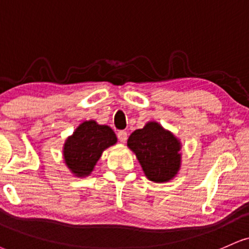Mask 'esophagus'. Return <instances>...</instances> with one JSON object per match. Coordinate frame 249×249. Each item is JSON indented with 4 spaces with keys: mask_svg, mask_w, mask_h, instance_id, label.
<instances>
[{
    "mask_svg": "<svg viewBox=\"0 0 249 249\" xmlns=\"http://www.w3.org/2000/svg\"><path fill=\"white\" fill-rule=\"evenodd\" d=\"M118 139L121 143H125V141L128 139V134L124 130H120L118 133Z\"/></svg>",
    "mask_w": 249,
    "mask_h": 249,
    "instance_id": "obj_1",
    "label": "esophagus"
}]
</instances>
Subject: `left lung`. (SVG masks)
<instances>
[{
	"mask_svg": "<svg viewBox=\"0 0 249 249\" xmlns=\"http://www.w3.org/2000/svg\"><path fill=\"white\" fill-rule=\"evenodd\" d=\"M127 145L136 155L150 181L168 182L179 173L182 144L176 135L158 122L149 121L142 129L131 133Z\"/></svg>",
	"mask_w": 249,
	"mask_h": 249,
	"instance_id": "1",
	"label": "left lung"
}]
</instances>
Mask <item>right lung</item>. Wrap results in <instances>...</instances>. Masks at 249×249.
Returning a JSON list of instances; mask_svg holds the SVG:
<instances>
[{
	"label": "right lung",
	"instance_id": "add662e5",
	"mask_svg": "<svg viewBox=\"0 0 249 249\" xmlns=\"http://www.w3.org/2000/svg\"><path fill=\"white\" fill-rule=\"evenodd\" d=\"M118 142L112 128L94 120L82 122L63 144L67 167L77 178L89 177L107 148Z\"/></svg>",
	"mask_w": 249,
	"mask_h": 249
}]
</instances>
